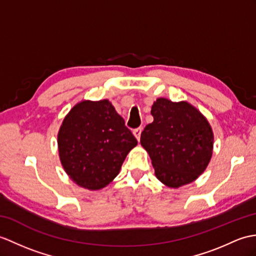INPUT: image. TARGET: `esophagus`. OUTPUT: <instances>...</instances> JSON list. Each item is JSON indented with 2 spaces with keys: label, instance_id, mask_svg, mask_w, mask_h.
Returning <instances> with one entry per match:
<instances>
[{
  "label": "esophagus",
  "instance_id": "34e87169",
  "mask_svg": "<svg viewBox=\"0 0 256 256\" xmlns=\"http://www.w3.org/2000/svg\"><path fill=\"white\" fill-rule=\"evenodd\" d=\"M142 128H135L134 130H133V134H134V136L136 138V140H140V133H142Z\"/></svg>",
  "mask_w": 256,
  "mask_h": 256
}]
</instances>
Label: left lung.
<instances>
[{
    "instance_id": "1",
    "label": "left lung",
    "mask_w": 256,
    "mask_h": 256,
    "mask_svg": "<svg viewBox=\"0 0 256 256\" xmlns=\"http://www.w3.org/2000/svg\"><path fill=\"white\" fill-rule=\"evenodd\" d=\"M154 121L140 134L157 179L178 188L203 174L212 155L214 133L207 118L186 101L158 98L152 106Z\"/></svg>"
}]
</instances>
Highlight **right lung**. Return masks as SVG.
I'll return each mask as SVG.
<instances>
[{"label": "right lung", "mask_w": 256, "mask_h": 256, "mask_svg": "<svg viewBox=\"0 0 256 256\" xmlns=\"http://www.w3.org/2000/svg\"><path fill=\"white\" fill-rule=\"evenodd\" d=\"M136 145L138 140L108 99L76 104L58 133L65 172L77 186L90 191L112 182Z\"/></svg>", "instance_id": "1"}]
</instances>
